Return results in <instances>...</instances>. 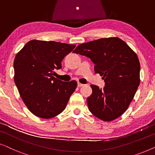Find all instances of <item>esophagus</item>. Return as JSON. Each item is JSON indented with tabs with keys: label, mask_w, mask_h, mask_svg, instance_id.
<instances>
[{
	"label": "esophagus",
	"mask_w": 155,
	"mask_h": 155,
	"mask_svg": "<svg viewBox=\"0 0 155 155\" xmlns=\"http://www.w3.org/2000/svg\"><path fill=\"white\" fill-rule=\"evenodd\" d=\"M84 84H82V83H80V82H78V86L79 87H81L84 86Z\"/></svg>",
	"instance_id": "34e87169"
}]
</instances>
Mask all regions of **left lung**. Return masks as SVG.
<instances>
[{"label": "left lung", "mask_w": 155, "mask_h": 155, "mask_svg": "<svg viewBox=\"0 0 155 155\" xmlns=\"http://www.w3.org/2000/svg\"><path fill=\"white\" fill-rule=\"evenodd\" d=\"M73 52L90 58L95 65V73L104 80L103 89L91 85L92 94L87 99L90 111L104 121L121 116L133 100L140 82V65L136 54L118 37L80 44Z\"/></svg>", "instance_id": "obj_1"}]
</instances>
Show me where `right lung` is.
<instances>
[{"mask_svg": "<svg viewBox=\"0 0 155 155\" xmlns=\"http://www.w3.org/2000/svg\"><path fill=\"white\" fill-rule=\"evenodd\" d=\"M75 47L73 44L31 40L16 55L15 83L25 105L38 117L51 118L61 114L75 90V80L63 82L53 76Z\"/></svg>", "mask_w": 155, "mask_h": 155, "instance_id": "add662e5", "label": "right lung"}]
</instances>
